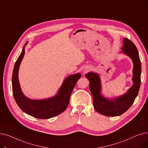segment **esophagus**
I'll return each instance as SVG.
<instances>
[{"label":"esophagus","instance_id":"obj_1","mask_svg":"<svg viewBox=\"0 0 148 148\" xmlns=\"http://www.w3.org/2000/svg\"><path fill=\"white\" fill-rule=\"evenodd\" d=\"M88 70H89V68H84V69H83V73H87V72L88 71Z\"/></svg>","mask_w":148,"mask_h":148}]
</instances>
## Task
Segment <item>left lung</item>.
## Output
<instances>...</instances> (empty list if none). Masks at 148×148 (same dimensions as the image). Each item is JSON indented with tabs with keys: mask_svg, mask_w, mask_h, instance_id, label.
Instances as JSON below:
<instances>
[{
	"mask_svg": "<svg viewBox=\"0 0 148 148\" xmlns=\"http://www.w3.org/2000/svg\"><path fill=\"white\" fill-rule=\"evenodd\" d=\"M121 49V53L130 57L133 63L132 77L133 84L125 94L117 97L106 98L101 93V82L99 74L89 72L85 75L89 81L94 108L99 113L107 116H119L127 111L133 104L140 86L141 62L137 47L131 41L123 38Z\"/></svg>",
	"mask_w": 148,
	"mask_h": 148,
	"instance_id": "obj_1",
	"label": "left lung"
}]
</instances>
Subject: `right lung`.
<instances>
[{"mask_svg":"<svg viewBox=\"0 0 148 148\" xmlns=\"http://www.w3.org/2000/svg\"><path fill=\"white\" fill-rule=\"evenodd\" d=\"M23 46L20 55L15 62L12 77L13 96L20 109L26 114L38 119H49L65 110L69 102L70 96L81 74L68 76L62 83L57 94L50 98L32 99L23 94L19 83L18 71L21 60L25 56V46Z\"/></svg>","mask_w":148,"mask_h":148,"instance_id":"1","label":"right lung"}]
</instances>
